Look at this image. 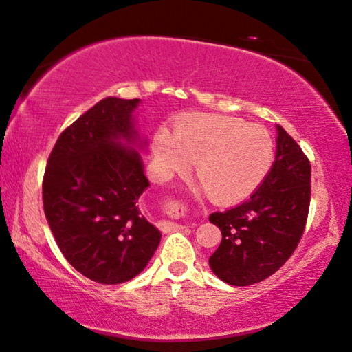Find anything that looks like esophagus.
<instances>
[{
  "instance_id": "34e87169",
  "label": "esophagus",
  "mask_w": 352,
  "mask_h": 352,
  "mask_svg": "<svg viewBox=\"0 0 352 352\" xmlns=\"http://www.w3.org/2000/svg\"><path fill=\"white\" fill-rule=\"evenodd\" d=\"M182 226L177 223H172V221H164L161 224V230L162 232H170V230H175V229H180Z\"/></svg>"
}]
</instances>
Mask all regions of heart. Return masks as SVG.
<instances>
[{"mask_svg": "<svg viewBox=\"0 0 352 352\" xmlns=\"http://www.w3.org/2000/svg\"><path fill=\"white\" fill-rule=\"evenodd\" d=\"M155 158L162 175L185 172L197 161L202 190L214 202L242 201L262 185L274 166L275 144L262 124L219 113H194L161 131Z\"/></svg>", "mask_w": 352, "mask_h": 352, "instance_id": "heart-1", "label": "heart"}]
</instances>
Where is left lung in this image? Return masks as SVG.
I'll use <instances>...</instances> for the list:
<instances>
[{
	"label": "left lung",
	"mask_w": 352,
	"mask_h": 352,
	"mask_svg": "<svg viewBox=\"0 0 352 352\" xmlns=\"http://www.w3.org/2000/svg\"><path fill=\"white\" fill-rule=\"evenodd\" d=\"M276 160L248 201L210 214L223 240L210 256L214 275L234 286L259 283L285 265L300 242L311 199V164L276 126Z\"/></svg>",
	"instance_id": "left-lung-1"
}]
</instances>
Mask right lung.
I'll list each match as a JSON object with an SVG mask.
<instances>
[{
	"label": "right lung",
	"instance_id": "obj_1",
	"mask_svg": "<svg viewBox=\"0 0 352 352\" xmlns=\"http://www.w3.org/2000/svg\"><path fill=\"white\" fill-rule=\"evenodd\" d=\"M139 99L104 98L60 134L42 180L44 213L66 261L83 276L118 285L139 275L161 232L139 210L148 180L131 113Z\"/></svg>",
	"mask_w": 352,
	"mask_h": 352
}]
</instances>
